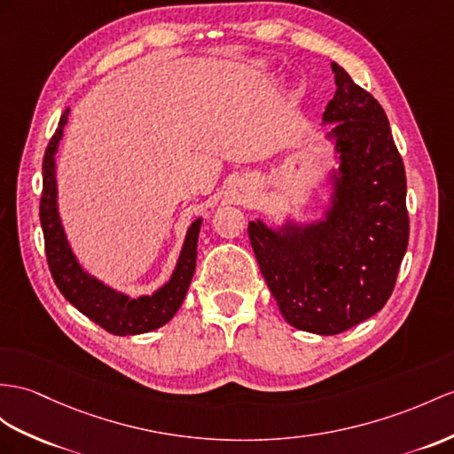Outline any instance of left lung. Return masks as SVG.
Returning a JSON list of instances; mask_svg holds the SVG:
<instances>
[{
    "instance_id": "1",
    "label": "left lung",
    "mask_w": 454,
    "mask_h": 454,
    "mask_svg": "<svg viewBox=\"0 0 454 454\" xmlns=\"http://www.w3.org/2000/svg\"><path fill=\"white\" fill-rule=\"evenodd\" d=\"M337 90L324 112L339 169L324 219L271 229L250 221L260 271L286 324L337 335L378 314L408 247L406 175L389 121L370 92L331 63Z\"/></svg>"
}]
</instances>
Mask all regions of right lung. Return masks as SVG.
I'll return each mask as SVG.
<instances>
[{
  "instance_id": "add662e5",
  "label": "right lung",
  "mask_w": 454,
  "mask_h": 454,
  "mask_svg": "<svg viewBox=\"0 0 454 454\" xmlns=\"http://www.w3.org/2000/svg\"><path fill=\"white\" fill-rule=\"evenodd\" d=\"M67 117L69 109H65L42 161L40 223L51 278L61 294L76 310L90 317L94 324L104 327L109 333L121 337L148 333V331L168 324L184 301L196 268V247L202 217H198L186 231L181 256L175 265L171 279L150 296L130 298L98 281L90 273H86L74 258L58 212L55 153H58L63 129L67 125Z\"/></svg>"
}]
</instances>
